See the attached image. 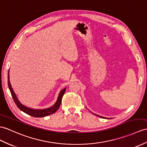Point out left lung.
Segmentation results:
<instances>
[{"label":"left lung","instance_id":"left-lung-1","mask_svg":"<svg viewBox=\"0 0 147 147\" xmlns=\"http://www.w3.org/2000/svg\"><path fill=\"white\" fill-rule=\"evenodd\" d=\"M96 115V116H98L99 117H101V118H105V117H101V116H99V115Z\"/></svg>","mask_w":147,"mask_h":147}]
</instances>
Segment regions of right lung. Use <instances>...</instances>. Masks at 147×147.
Masks as SVG:
<instances>
[{
	"instance_id": "add662e5",
	"label": "right lung",
	"mask_w": 147,
	"mask_h": 147,
	"mask_svg": "<svg viewBox=\"0 0 147 147\" xmlns=\"http://www.w3.org/2000/svg\"><path fill=\"white\" fill-rule=\"evenodd\" d=\"M8 86H9L10 93H11V95H12V96L13 98V101H14V102H15V103L17 106L18 108H19L20 110H22V112H24V113H26L28 114V115H30L32 117H44L45 116L50 115H51V114H53L55 112H56L57 110L59 109L60 104H61L62 97L64 95V93H65V92L66 90V88H64L61 92H60V94L59 95L58 99H57V100L56 103H55V105L52 106V107H51V108L47 109H44V110H35V109H32L30 108H27V107H25L24 105L21 104L20 102L18 100L15 93L13 92V89L12 88V86H11V85H10V81H9V74H8Z\"/></svg>"
}]
</instances>
